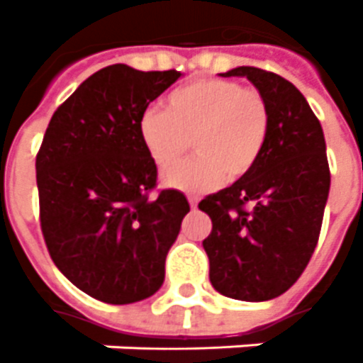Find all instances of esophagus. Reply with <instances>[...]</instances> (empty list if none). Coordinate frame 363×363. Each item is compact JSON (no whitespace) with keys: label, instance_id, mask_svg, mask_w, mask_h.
<instances>
[{"label":"esophagus","instance_id":"obj_1","mask_svg":"<svg viewBox=\"0 0 363 363\" xmlns=\"http://www.w3.org/2000/svg\"><path fill=\"white\" fill-rule=\"evenodd\" d=\"M187 201H189V205H191V209H197V205H199V197L189 195V197H187Z\"/></svg>","mask_w":363,"mask_h":363}]
</instances>
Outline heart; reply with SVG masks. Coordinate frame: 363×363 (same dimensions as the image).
Segmentation results:
<instances>
[{
    "mask_svg": "<svg viewBox=\"0 0 363 363\" xmlns=\"http://www.w3.org/2000/svg\"><path fill=\"white\" fill-rule=\"evenodd\" d=\"M269 128L266 99L256 89L228 79H197L166 97V109H146L138 136L160 172L186 156L191 160L166 176V184L186 194L218 187L227 176H246L264 150Z\"/></svg>",
    "mask_w": 363,
    "mask_h": 363,
    "instance_id": "heart-1",
    "label": "heart"
}]
</instances>
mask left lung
Instances as JSON below:
<instances>
[{
	"mask_svg": "<svg viewBox=\"0 0 363 363\" xmlns=\"http://www.w3.org/2000/svg\"><path fill=\"white\" fill-rule=\"evenodd\" d=\"M266 99L268 138L256 166L199 209L213 220L203 240L211 285L238 301H269L291 287L315 252L330 191L323 127L297 87L274 72L238 66Z\"/></svg>",
	"mask_w": 363,
	"mask_h": 363,
	"instance_id": "8db88e82",
	"label": "left lung"
}]
</instances>
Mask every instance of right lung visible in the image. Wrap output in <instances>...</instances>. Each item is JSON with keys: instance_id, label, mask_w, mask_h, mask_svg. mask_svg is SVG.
I'll use <instances>...</instances> for the list:
<instances>
[{"instance_id": "add662e5", "label": "right lung", "mask_w": 363, "mask_h": 363, "mask_svg": "<svg viewBox=\"0 0 363 363\" xmlns=\"http://www.w3.org/2000/svg\"><path fill=\"white\" fill-rule=\"evenodd\" d=\"M182 74L101 68L82 82L48 123L37 156L40 228L56 268L109 305L158 291L166 256L189 213L186 195L150 197L158 169L138 121Z\"/></svg>"}]
</instances>
